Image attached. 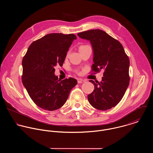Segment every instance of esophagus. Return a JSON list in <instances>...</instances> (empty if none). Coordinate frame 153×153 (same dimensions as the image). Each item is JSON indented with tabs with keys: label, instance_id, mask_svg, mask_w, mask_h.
<instances>
[{
	"label": "esophagus",
	"instance_id": "34e87169",
	"mask_svg": "<svg viewBox=\"0 0 153 153\" xmlns=\"http://www.w3.org/2000/svg\"><path fill=\"white\" fill-rule=\"evenodd\" d=\"M85 82V80H83L82 79H79L78 80V84H81V83H83Z\"/></svg>",
	"mask_w": 153,
	"mask_h": 153
}]
</instances>
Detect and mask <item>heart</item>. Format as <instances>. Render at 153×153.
<instances>
[{"label":"heart","instance_id":"heart-1","mask_svg":"<svg viewBox=\"0 0 153 153\" xmlns=\"http://www.w3.org/2000/svg\"><path fill=\"white\" fill-rule=\"evenodd\" d=\"M84 46H81L79 47V48H82V47H84Z\"/></svg>","mask_w":153,"mask_h":153}]
</instances>
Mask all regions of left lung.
<instances>
[{
  "label": "left lung",
  "instance_id": "1",
  "mask_svg": "<svg viewBox=\"0 0 153 153\" xmlns=\"http://www.w3.org/2000/svg\"><path fill=\"white\" fill-rule=\"evenodd\" d=\"M78 36L89 41L92 45V71L104 69L101 82L89 80L94 90L88 95V101L96 109H111L120 102L129 85V58L121 44L102 30L91 29L78 33Z\"/></svg>",
  "mask_w": 153,
  "mask_h": 153
}]
</instances>
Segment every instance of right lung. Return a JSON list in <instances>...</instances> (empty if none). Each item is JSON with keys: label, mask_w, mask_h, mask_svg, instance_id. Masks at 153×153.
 <instances>
[{"label": "right lung", "mask_w": 153, "mask_h": 153, "mask_svg": "<svg viewBox=\"0 0 153 153\" xmlns=\"http://www.w3.org/2000/svg\"><path fill=\"white\" fill-rule=\"evenodd\" d=\"M74 39V34H48L30 44L22 59L23 85L35 104L42 109L54 111L62 107L77 84L73 78L61 81L54 74L55 66L63 65Z\"/></svg>", "instance_id": "add662e5"}]
</instances>
